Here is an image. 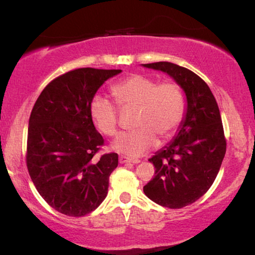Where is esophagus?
Listing matches in <instances>:
<instances>
[{
  "label": "esophagus",
  "mask_w": 255,
  "mask_h": 255,
  "mask_svg": "<svg viewBox=\"0 0 255 255\" xmlns=\"http://www.w3.org/2000/svg\"><path fill=\"white\" fill-rule=\"evenodd\" d=\"M120 162L121 163H139V162H140V160L130 159V158H127V156H124V155H121L120 156Z\"/></svg>",
  "instance_id": "esophagus-1"
}]
</instances>
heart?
I'll list each match as a JSON object with an SVG mask.
<instances>
[{"label":"heart","instance_id":"heart-1","mask_svg":"<svg viewBox=\"0 0 255 255\" xmlns=\"http://www.w3.org/2000/svg\"><path fill=\"white\" fill-rule=\"evenodd\" d=\"M123 109H138L133 132L122 133L113 142L115 151L128 156H140L159 140L169 139L179 128L184 113V94L176 82L161 83L149 76L133 74L111 88ZM94 124L106 135L116 134L118 109L110 100L96 95L90 102Z\"/></svg>","mask_w":255,"mask_h":255}]
</instances>
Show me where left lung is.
I'll return each mask as SVG.
<instances>
[{"label":"left lung","instance_id":"left-lung-1","mask_svg":"<svg viewBox=\"0 0 255 255\" xmlns=\"http://www.w3.org/2000/svg\"><path fill=\"white\" fill-rule=\"evenodd\" d=\"M142 66L167 73L186 94L187 109L177 133L148 159L155 176L144 187L156 204L180 209L203 196L221 168L226 152L221 113L209 86L194 72L167 61Z\"/></svg>","mask_w":255,"mask_h":255}]
</instances>
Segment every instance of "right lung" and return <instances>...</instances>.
Returning <instances> with one entry per match:
<instances>
[{
  "mask_svg": "<svg viewBox=\"0 0 255 255\" xmlns=\"http://www.w3.org/2000/svg\"><path fill=\"white\" fill-rule=\"evenodd\" d=\"M121 69L78 68L58 76L34 103L27 130L26 166L40 196L54 210L81 217L107 197L117 153L96 156L104 139L90 102Z\"/></svg>",
  "mask_w": 255,
  "mask_h": 255,
  "instance_id": "right-lung-1",
  "label": "right lung"
}]
</instances>
